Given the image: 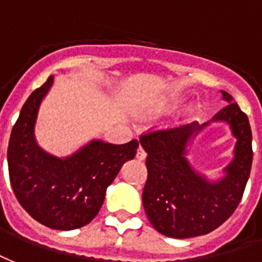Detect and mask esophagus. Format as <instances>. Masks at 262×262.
I'll use <instances>...</instances> for the list:
<instances>
[{
	"instance_id": "34e87169",
	"label": "esophagus",
	"mask_w": 262,
	"mask_h": 262,
	"mask_svg": "<svg viewBox=\"0 0 262 262\" xmlns=\"http://www.w3.org/2000/svg\"><path fill=\"white\" fill-rule=\"evenodd\" d=\"M145 158H146V152H145L142 146H139L138 150H137V159H138V160H145Z\"/></svg>"
}]
</instances>
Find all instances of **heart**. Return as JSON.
I'll use <instances>...</instances> for the list:
<instances>
[{"label":"heart","mask_w":262,"mask_h":262,"mask_svg":"<svg viewBox=\"0 0 262 262\" xmlns=\"http://www.w3.org/2000/svg\"><path fill=\"white\" fill-rule=\"evenodd\" d=\"M167 108H169V107H167Z\"/></svg>","instance_id":"obj_1"}]
</instances>
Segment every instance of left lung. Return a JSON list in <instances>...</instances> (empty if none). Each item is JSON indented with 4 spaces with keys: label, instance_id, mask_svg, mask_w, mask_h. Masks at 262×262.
<instances>
[{
    "label": "left lung",
    "instance_id": "obj_1",
    "mask_svg": "<svg viewBox=\"0 0 262 262\" xmlns=\"http://www.w3.org/2000/svg\"><path fill=\"white\" fill-rule=\"evenodd\" d=\"M222 97L226 106L208 123L150 131L139 138L148 154V179L142 192L145 212L152 226L167 237L207 234L228 221L242 201L253 163L251 128L247 116L228 92L222 91ZM213 121L228 122L238 141L225 176L208 182L192 169L185 155L192 138Z\"/></svg>",
    "mask_w": 262,
    "mask_h": 262
}]
</instances>
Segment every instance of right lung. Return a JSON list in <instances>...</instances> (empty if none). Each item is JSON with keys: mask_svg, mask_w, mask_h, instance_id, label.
<instances>
[{"mask_svg": "<svg viewBox=\"0 0 262 262\" xmlns=\"http://www.w3.org/2000/svg\"><path fill=\"white\" fill-rule=\"evenodd\" d=\"M54 76L28 97L13 125L8 145L11 186L19 204L47 228L74 230L96 216L121 166L135 158L139 142L113 145L93 139L67 158L40 148L34 125L41 100Z\"/></svg>", "mask_w": 262, "mask_h": 262, "instance_id": "right-lung-1", "label": "right lung"}]
</instances>
